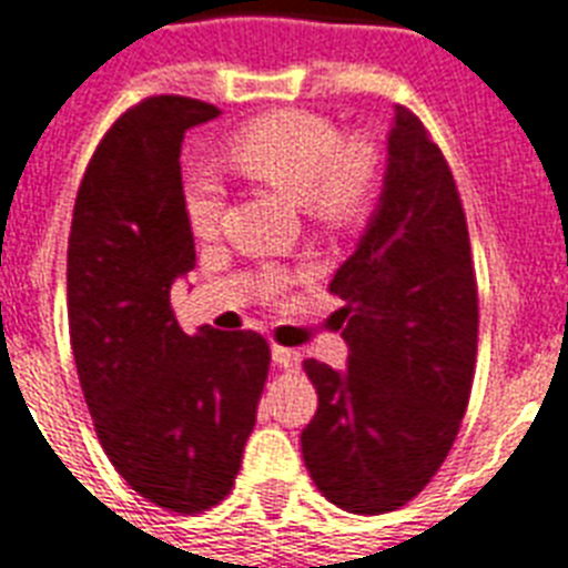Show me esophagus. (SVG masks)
<instances>
[{
  "mask_svg": "<svg viewBox=\"0 0 568 568\" xmlns=\"http://www.w3.org/2000/svg\"><path fill=\"white\" fill-rule=\"evenodd\" d=\"M271 358H274L276 367H283V371H297V367H300V353H297V349L274 347V349H271Z\"/></svg>",
  "mask_w": 568,
  "mask_h": 568,
  "instance_id": "1",
  "label": "esophagus"
}]
</instances>
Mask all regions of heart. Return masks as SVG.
Instances as JSON below:
<instances>
[{
	"label": "heart",
	"instance_id": "heart-1",
	"mask_svg": "<svg viewBox=\"0 0 568 568\" xmlns=\"http://www.w3.org/2000/svg\"><path fill=\"white\" fill-rule=\"evenodd\" d=\"M230 160L294 204L347 221L367 206L379 160L364 140L341 142L338 128L312 113H271L230 140ZM183 210L195 236H212L224 212V186L210 169L183 174Z\"/></svg>",
	"mask_w": 568,
	"mask_h": 568
}]
</instances>
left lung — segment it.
<instances>
[{
    "label": "left lung",
    "instance_id": "1",
    "mask_svg": "<svg viewBox=\"0 0 568 568\" xmlns=\"http://www.w3.org/2000/svg\"><path fill=\"white\" fill-rule=\"evenodd\" d=\"M329 292L347 367L308 358L317 412L303 460L349 514L403 508L437 473L467 412L478 292L467 219L449 165L412 110L396 104L379 204Z\"/></svg>",
    "mask_w": 568,
    "mask_h": 568
}]
</instances>
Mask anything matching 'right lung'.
Returning a JSON list of instances; mask_svg holds the SVG:
<instances>
[{"instance_id": "obj_1", "label": "right lung", "mask_w": 568, "mask_h": 568, "mask_svg": "<svg viewBox=\"0 0 568 568\" xmlns=\"http://www.w3.org/2000/svg\"><path fill=\"white\" fill-rule=\"evenodd\" d=\"M219 116L154 95L108 131L81 180L67 256L69 338L110 464L160 508L219 505L268 379L260 332L180 329L172 285L195 268L183 210V133Z\"/></svg>"}]
</instances>
